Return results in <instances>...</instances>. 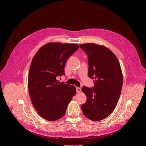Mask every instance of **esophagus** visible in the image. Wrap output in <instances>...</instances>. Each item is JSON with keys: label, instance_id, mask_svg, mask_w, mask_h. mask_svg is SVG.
Listing matches in <instances>:
<instances>
[{"label": "esophagus", "instance_id": "esophagus-1", "mask_svg": "<svg viewBox=\"0 0 146 146\" xmlns=\"http://www.w3.org/2000/svg\"><path fill=\"white\" fill-rule=\"evenodd\" d=\"M76 91H77V92H78V93L81 92V88H80V87H76Z\"/></svg>", "mask_w": 146, "mask_h": 146}]
</instances>
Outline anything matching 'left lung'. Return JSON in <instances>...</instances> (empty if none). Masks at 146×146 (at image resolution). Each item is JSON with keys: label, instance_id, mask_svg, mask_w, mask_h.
<instances>
[{"label": "left lung", "instance_id": "8db88e82", "mask_svg": "<svg viewBox=\"0 0 146 146\" xmlns=\"http://www.w3.org/2000/svg\"><path fill=\"white\" fill-rule=\"evenodd\" d=\"M80 46L88 55V76L94 79L93 88H82L87 101L81 109L87 118L98 121L115 109L122 87V73L117 58L108 48L94 43Z\"/></svg>", "mask_w": 146, "mask_h": 146}]
</instances>
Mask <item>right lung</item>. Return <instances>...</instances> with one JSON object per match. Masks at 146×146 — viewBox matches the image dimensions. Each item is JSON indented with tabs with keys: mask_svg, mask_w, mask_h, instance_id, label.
<instances>
[{
	"mask_svg": "<svg viewBox=\"0 0 146 146\" xmlns=\"http://www.w3.org/2000/svg\"><path fill=\"white\" fill-rule=\"evenodd\" d=\"M78 48L76 44L49 43L33 58L28 74L29 92L38 114L48 121L63 117L76 95L74 86L60 82L57 78L65 75L68 59Z\"/></svg>",
	"mask_w": 146,
	"mask_h": 146,
	"instance_id": "1",
	"label": "right lung"
}]
</instances>
